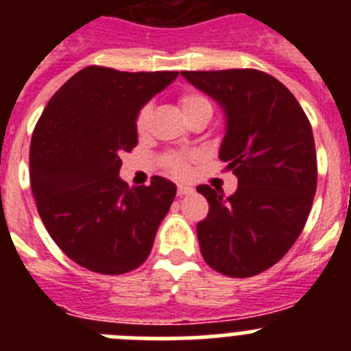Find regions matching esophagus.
I'll return each mask as SVG.
<instances>
[{
  "label": "esophagus",
  "mask_w": 351,
  "mask_h": 351,
  "mask_svg": "<svg viewBox=\"0 0 351 351\" xmlns=\"http://www.w3.org/2000/svg\"><path fill=\"white\" fill-rule=\"evenodd\" d=\"M191 193H193V188H191V186H186V184H179L178 186L179 197H184V195H191Z\"/></svg>",
  "instance_id": "obj_1"
}]
</instances>
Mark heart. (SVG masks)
<instances>
[{
    "mask_svg": "<svg viewBox=\"0 0 351 351\" xmlns=\"http://www.w3.org/2000/svg\"><path fill=\"white\" fill-rule=\"evenodd\" d=\"M179 104H181L182 112H184V116L188 117V119H190L191 116H195L197 112H200V110H213L209 100L204 98L202 95H198V93H182L181 98H179ZM151 114H153L151 105H144V107L141 108V112H138L137 116L138 135H145V133H147ZM188 161H190V158L179 153H167L161 156L163 167H165L170 173L178 176V178H184L186 173L190 172Z\"/></svg>",
    "mask_w": 351,
    "mask_h": 351,
    "instance_id": "b5f03b06",
    "label": "heart"
}]
</instances>
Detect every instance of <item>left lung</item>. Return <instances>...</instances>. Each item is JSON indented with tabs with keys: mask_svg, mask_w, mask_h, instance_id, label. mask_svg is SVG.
<instances>
[{
	"mask_svg": "<svg viewBox=\"0 0 351 351\" xmlns=\"http://www.w3.org/2000/svg\"><path fill=\"white\" fill-rule=\"evenodd\" d=\"M221 107L219 158L237 190L197 188L209 202L198 221L202 256L214 271L250 278L280 262L302 232L316 193V151L302 107L283 84L258 70L181 71Z\"/></svg>",
	"mask_w": 351,
	"mask_h": 351,
	"instance_id": "left-lung-1",
	"label": "left lung"
}]
</instances>
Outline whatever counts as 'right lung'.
<instances>
[{
  "label": "right lung",
  "mask_w": 351,
  "mask_h": 351,
  "mask_svg": "<svg viewBox=\"0 0 351 351\" xmlns=\"http://www.w3.org/2000/svg\"><path fill=\"white\" fill-rule=\"evenodd\" d=\"M178 75L84 68L36 123L29 178L40 218L64 255L89 271L125 274L151 253L178 188L160 176L128 188L121 154L137 145L141 108Z\"/></svg>",
  "instance_id": "add662e5"
}]
</instances>
